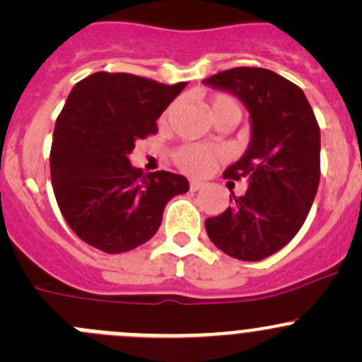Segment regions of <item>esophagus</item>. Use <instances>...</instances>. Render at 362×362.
<instances>
[{
    "label": "esophagus",
    "instance_id": "esophagus-1",
    "mask_svg": "<svg viewBox=\"0 0 362 362\" xmlns=\"http://www.w3.org/2000/svg\"><path fill=\"white\" fill-rule=\"evenodd\" d=\"M203 182H198V180H191V184H189V187H191V191H199V189H203Z\"/></svg>",
    "mask_w": 362,
    "mask_h": 362
}]
</instances>
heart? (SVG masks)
I'll use <instances>...</instances> for the list:
<instances>
[{
    "mask_svg": "<svg viewBox=\"0 0 362 362\" xmlns=\"http://www.w3.org/2000/svg\"><path fill=\"white\" fill-rule=\"evenodd\" d=\"M210 113L214 120L224 119L229 115H236L240 119L242 107L231 94H215L210 100ZM218 159H221V152L198 144H185L173 152V160L177 163V166L191 175L208 173L218 163Z\"/></svg>",
    "mask_w": 362,
    "mask_h": 362,
    "instance_id": "heart-1",
    "label": "heart"
}]
</instances>
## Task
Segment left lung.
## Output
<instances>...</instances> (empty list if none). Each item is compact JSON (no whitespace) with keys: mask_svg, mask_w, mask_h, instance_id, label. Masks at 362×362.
<instances>
[{"mask_svg":"<svg viewBox=\"0 0 362 362\" xmlns=\"http://www.w3.org/2000/svg\"><path fill=\"white\" fill-rule=\"evenodd\" d=\"M204 83L238 96L249 108L252 140L224 171L249 189L233 206L206 218L208 238L240 261H261L298 235L320 180V129L305 93L264 68L240 66ZM233 198H229L233 202Z\"/></svg>","mask_w":362,"mask_h":362,"instance_id":"obj_1","label":"left lung"}]
</instances>
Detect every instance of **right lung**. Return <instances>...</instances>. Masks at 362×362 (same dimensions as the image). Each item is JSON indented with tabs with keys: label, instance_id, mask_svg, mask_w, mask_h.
Instances as JSON below:
<instances>
[{
	"label": "right lung",
	"instance_id": "obj_1",
	"mask_svg": "<svg viewBox=\"0 0 362 362\" xmlns=\"http://www.w3.org/2000/svg\"><path fill=\"white\" fill-rule=\"evenodd\" d=\"M187 86L98 71L80 80L56 120L50 148L54 194L71 231L87 245L122 254L156 235L187 178L133 168L134 144L158 133L156 120Z\"/></svg>",
	"mask_w": 362,
	"mask_h": 362
}]
</instances>
